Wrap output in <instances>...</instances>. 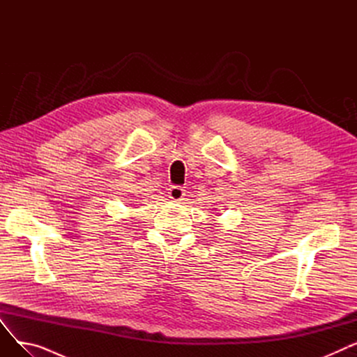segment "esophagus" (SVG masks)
<instances>
[{"label":"esophagus","mask_w":357,"mask_h":357,"mask_svg":"<svg viewBox=\"0 0 357 357\" xmlns=\"http://www.w3.org/2000/svg\"><path fill=\"white\" fill-rule=\"evenodd\" d=\"M169 198L171 199H174V201H182L183 199V197H185V191L181 188V186H178V185H174V186H171V188H169Z\"/></svg>","instance_id":"34e87169"}]
</instances>
